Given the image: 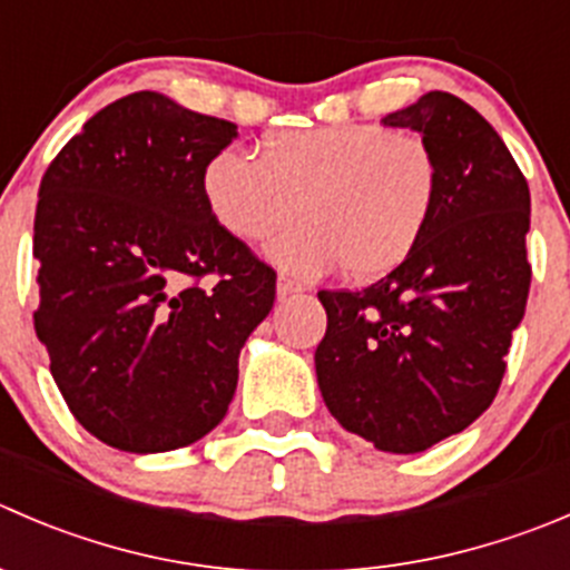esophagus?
Instances as JSON below:
<instances>
[{
  "mask_svg": "<svg viewBox=\"0 0 570 570\" xmlns=\"http://www.w3.org/2000/svg\"><path fill=\"white\" fill-rule=\"evenodd\" d=\"M295 292H303V284H301V281L289 278V275H281V278H278V297L295 295Z\"/></svg>",
  "mask_w": 570,
  "mask_h": 570,
  "instance_id": "1",
  "label": "esophagus"
}]
</instances>
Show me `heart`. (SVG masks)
<instances>
[{
  "instance_id": "1",
  "label": "heart",
  "mask_w": 570,
  "mask_h": 570,
  "mask_svg": "<svg viewBox=\"0 0 570 570\" xmlns=\"http://www.w3.org/2000/svg\"><path fill=\"white\" fill-rule=\"evenodd\" d=\"M200 184L212 217L239 242L267 239L297 206L303 219L267 256L301 278L340 267L356 281L392 273L417 250L440 200L432 147L379 121L278 130L258 158L225 147Z\"/></svg>"
}]
</instances>
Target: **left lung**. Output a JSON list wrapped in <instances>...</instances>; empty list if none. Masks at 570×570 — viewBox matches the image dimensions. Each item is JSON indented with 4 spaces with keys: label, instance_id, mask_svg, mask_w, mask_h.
Returning <instances> with one entry per match:
<instances>
[{
    "label": "left lung",
    "instance_id": "1",
    "mask_svg": "<svg viewBox=\"0 0 570 570\" xmlns=\"http://www.w3.org/2000/svg\"><path fill=\"white\" fill-rule=\"evenodd\" d=\"M384 125L412 127L432 147L438 212L390 275L317 292L328 328L314 367L342 429L417 454L468 429L504 379L532 281L529 186L490 121L454 94H423Z\"/></svg>",
    "mask_w": 570,
    "mask_h": 570
}]
</instances>
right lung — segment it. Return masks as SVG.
<instances>
[{"label": "right lung", "mask_w": 570, "mask_h": 570, "mask_svg": "<svg viewBox=\"0 0 570 570\" xmlns=\"http://www.w3.org/2000/svg\"><path fill=\"white\" fill-rule=\"evenodd\" d=\"M236 125L136 91L66 141L38 189V340L77 423L130 454L184 449L225 417L275 269L225 234L203 167Z\"/></svg>", "instance_id": "obj_1"}]
</instances>
